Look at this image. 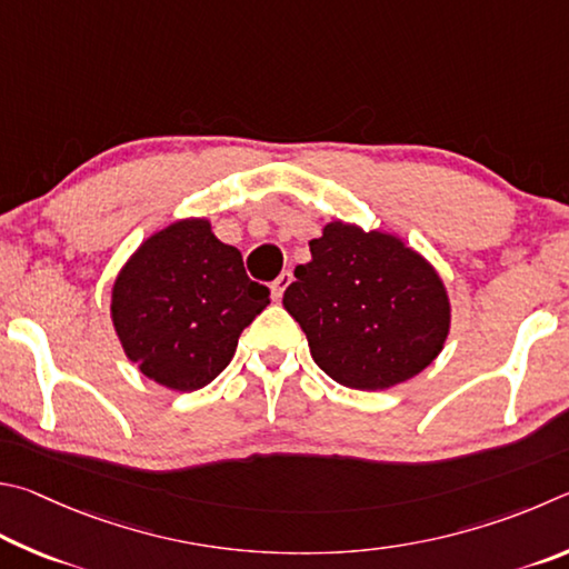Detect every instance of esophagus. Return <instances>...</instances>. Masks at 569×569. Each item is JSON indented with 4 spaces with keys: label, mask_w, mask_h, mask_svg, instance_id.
I'll return each mask as SVG.
<instances>
[{
    "label": "esophagus",
    "mask_w": 569,
    "mask_h": 569,
    "mask_svg": "<svg viewBox=\"0 0 569 569\" xmlns=\"http://www.w3.org/2000/svg\"><path fill=\"white\" fill-rule=\"evenodd\" d=\"M290 282H292V272H290V269H284V272L279 274L274 282H272V297H274V300H282V295H284L287 287H290Z\"/></svg>",
    "instance_id": "1"
}]
</instances>
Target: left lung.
Here are the masks:
<instances>
[{"label": "left lung", "mask_w": 569, "mask_h": 569, "mask_svg": "<svg viewBox=\"0 0 569 569\" xmlns=\"http://www.w3.org/2000/svg\"><path fill=\"white\" fill-rule=\"evenodd\" d=\"M282 297L312 360L352 390H387L420 375L450 332L442 279L400 239L332 222L310 242Z\"/></svg>", "instance_id": "left-lung-1"}]
</instances>
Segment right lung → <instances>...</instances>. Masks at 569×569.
Wrapping results in <instances>:
<instances>
[{
  "label": "right lung",
  "instance_id": "right-lung-1",
  "mask_svg": "<svg viewBox=\"0 0 569 569\" xmlns=\"http://www.w3.org/2000/svg\"><path fill=\"white\" fill-rule=\"evenodd\" d=\"M269 290L244 272L239 249L219 242L207 219H182L137 249L112 290V320L139 372L192 392L232 360Z\"/></svg>",
  "mask_w": 569,
  "mask_h": 569
}]
</instances>
